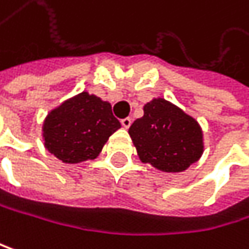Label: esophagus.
Returning a JSON list of instances; mask_svg holds the SVG:
<instances>
[{
  "label": "esophagus",
  "mask_w": 249,
  "mask_h": 249,
  "mask_svg": "<svg viewBox=\"0 0 249 249\" xmlns=\"http://www.w3.org/2000/svg\"><path fill=\"white\" fill-rule=\"evenodd\" d=\"M121 124H122L124 128H130L131 124H133V119L131 118H124V119H121Z\"/></svg>",
  "instance_id": "esophagus-1"
}]
</instances>
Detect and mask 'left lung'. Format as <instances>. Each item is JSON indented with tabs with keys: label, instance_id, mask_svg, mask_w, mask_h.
I'll return each instance as SVG.
<instances>
[{
	"label": "left lung",
	"instance_id": "1",
	"mask_svg": "<svg viewBox=\"0 0 249 249\" xmlns=\"http://www.w3.org/2000/svg\"><path fill=\"white\" fill-rule=\"evenodd\" d=\"M128 133L142 162L162 172H182L203 153L197 121L165 99L146 103L143 118L134 121Z\"/></svg>",
	"mask_w": 249,
	"mask_h": 249
}]
</instances>
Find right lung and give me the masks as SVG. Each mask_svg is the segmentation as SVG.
<instances>
[{"label": "right lung", "mask_w": 249, "mask_h": 249, "mask_svg": "<svg viewBox=\"0 0 249 249\" xmlns=\"http://www.w3.org/2000/svg\"><path fill=\"white\" fill-rule=\"evenodd\" d=\"M121 127L110 103L83 91L53 109L45 119V147L64 163L96 159Z\"/></svg>", "instance_id": "add662e5"}]
</instances>
